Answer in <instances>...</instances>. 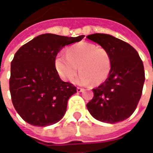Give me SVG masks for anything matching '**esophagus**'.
I'll list each match as a JSON object with an SVG mask.
<instances>
[{"label": "esophagus", "mask_w": 153, "mask_h": 153, "mask_svg": "<svg viewBox=\"0 0 153 153\" xmlns=\"http://www.w3.org/2000/svg\"><path fill=\"white\" fill-rule=\"evenodd\" d=\"M76 90H77V92H78V93H80V92H83V88H79V87H78Z\"/></svg>", "instance_id": "34e87169"}]
</instances>
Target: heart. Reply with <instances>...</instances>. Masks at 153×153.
<instances>
[{
    "mask_svg": "<svg viewBox=\"0 0 153 153\" xmlns=\"http://www.w3.org/2000/svg\"><path fill=\"white\" fill-rule=\"evenodd\" d=\"M65 56L59 55L55 65L60 77L71 81L76 75L78 68L80 74L74 82L79 85L88 83L97 85L107 79L111 69V56L106 48L88 42H78L68 47Z\"/></svg>",
    "mask_w": 153,
    "mask_h": 153,
    "instance_id": "obj_1",
    "label": "heart"
}]
</instances>
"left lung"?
<instances>
[{
	"mask_svg": "<svg viewBox=\"0 0 153 153\" xmlns=\"http://www.w3.org/2000/svg\"><path fill=\"white\" fill-rule=\"evenodd\" d=\"M87 38L106 48L111 56L108 78L93 89L94 96L87 108L99 121H123L134 113L142 96L145 81L143 61L134 47L111 35L94 33Z\"/></svg>",
	"mask_w": 153,
	"mask_h": 153,
	"instance_id": "left-lung-1",
	"label": "left lung"
}]
</instances>
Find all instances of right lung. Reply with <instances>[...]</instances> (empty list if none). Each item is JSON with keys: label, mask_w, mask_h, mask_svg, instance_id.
Instances as JSON below:
<instances>
[{"label": "right lung", "mask_w": 153, "mask_h": 153, "mask_svg": "<svg viewBox=\"0 0 153 153\" xmlns=\"http://www.w3.org/2000/svg\"><path fill=\"white\" fill-rule=\"evenodd\" d=\"M83 38L45 33L17 51L11 61L10 91L13 105L25 121L44 127L62 119L68 100L77 91L72 83L60 79L56 57L64 47Z\"/></svg>", "instance_id": "obj_1"}]
</instances>
